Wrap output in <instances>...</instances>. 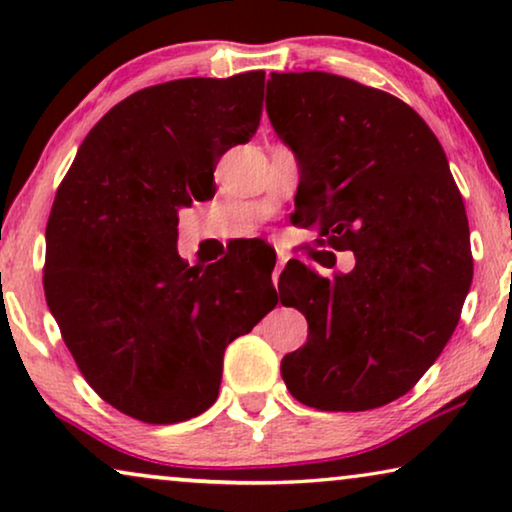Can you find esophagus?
Instances as JSON below:
<instances>
[{"instance_id": "1", "label": "esophagus", "mask_w": 512, "mask_h": 512, "mask_svg": "<svg viewBox=\"0 0 512 512\" xmlns=\"http://www.w3.org/2000/svg\"><path fill=\"white\" fill-rule=\"evenodd\" d=\"M284 263H286V256L277 254V265H275V270H272V282H275V286L279 282V275H282V270H284Z\"/></svg>"}]
</instances>
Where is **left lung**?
<instances>
[{
    "label": "left lung",
    "mask_w": 512,
    "mask_h": 512,
    "mask_svg": "<svg viewBox=\"0 0 512 512\" xmlns=\"http://www.w3.org/2000/svg\"><path fill=\"white\" fill-rule=\"evenodd\" d=\"M265 109L298 158L293 219L356 261L333 277L284 268L279 298L305 314L307 342L282 377L310 408H380L415 387L459 324L473 279L464 200L424 118L384 90L275 72Z\"/></svg>",
    "instance_id": "8db88e82"
}]
</instances>
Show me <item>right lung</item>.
<instances>
[{"label":"right lung","mask_w":512,"mask_h":512,"mask_svg":"<svg viewBox=\"0 0 512 512\" xmlns=\"http://www.w3.org/2000/svg\"><path fill=\"white\" fill-rule=\"evenodd\" d=\"M265 72L137 90L83 139L46 226L44 289L81 375L123 415L177 424L221 387L223 352L277 291L242 256L177 254L179 212L212 200L214 170L256 135Z\"/></svg>","instance_id":"right-lung-1"}]
</instances>
